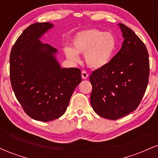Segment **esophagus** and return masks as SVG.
<instances>
[{"instance_id":"esophagus-1","label":"esophagus","mask_w":158,"mask_h":158,"mask_svg":"<svg viewBox=\"0 0 158 158\" xmlns=\"http://www.w3.org/2000/svg\"><path fill=\"white\" fill-rule=\"evenodd\" d=\"M88 73H87L85 70H82V71H81V78H82L83 79H88Z\"/></svg>"}]
</instances>
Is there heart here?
<instances>
[{
  "mask_svg": "<svg viewBox=\"0 0 158 158\" xmlns=\"http://www.w3.org/2000/svg\"><path fill=\"white\" fill-rule=\"evenodd\" d=\"M117 46L115 37L110 32L97 29L81 31L73 40V47L65 48L64 52L70 60L78 62V53L85 54V61L90 68L97 70L106 67L111 60Z\"/></svg>",
  "mask_w": 158,
  "mask_h": 158,
  "instance_id": "obj_1",
  "label": "heart"
}]
</instances>
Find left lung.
I'll list each match as a JSON object with an SVG mask.
<instances>
[{"label": "left lung", "instance_id": "1", "mask_svg": "<svg viewBox=\"0 0 158 158\" xmlns=\"http://www.w3.org/2000/svg\"><path fill=\"white\" fill-rule=\"evenodd\" d=\"M122 48L104 68L92 72L90 103L103 118L117 119L137 109L146 92L149 59L146 45L133 30L119 23Z\"/></svg>", "mask_w": 158, "mask_h": 158}]
</instances>
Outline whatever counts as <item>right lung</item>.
<instances>
[{"label": "right lung", "instance_id": "right-lung-1", "mask_svg": "<svg viewBox=\"0 0 158 158\" xmlns=\"http://www.w3.org/2000/svg\"><path fill=\"white\" fill-rule=\"evenodd\" d=\"M53 25L35 23L23 30L12 47L10 77L12 90L32 119L49 122L66 111L70 97L81 81L79 68H61L56 48L39 39Z\"/></svg>", "mask_w": 158, "mask_h": 158}]
</instances>
